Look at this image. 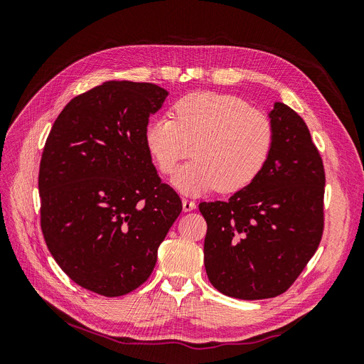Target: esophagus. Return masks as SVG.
Wrapping results in <instances>:
<instances>
[{"instance_id": "esophagus-1", "label": "esophagus", "mask_w": 364, "mask_h": 364, "mask_svg": "<svg viewBox=\"0 0 364 364\" xmlns=\"http://www.w3.org/2000/svg\"><path fill=\"white\" fill-rule=\"evenodd\" d=\"M182 209H183V213L193 211V209H196V202L188 200V199H183V200H182Z\"/></svg>"}]
</instances>
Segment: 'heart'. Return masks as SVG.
<instances>
[{"label":"heart","mask_w":364,"mask_h":364,"mask_svg":"<svg viewBox=\"0 0 364 364\" xmlns=\"http://www.w3.org/2000/svg\"><path fill=\"white\" fill-rule=\"evenodd\" d=\"M174 119L155 115L144 130L150 156L164 174L190 155L194 159L171 178L182 194L197 196L218 188L235 193L258 178L274 142L270 118L238 97L194 92L173 107Z\"/></svg>","instance_id":"1"}]
</instances>
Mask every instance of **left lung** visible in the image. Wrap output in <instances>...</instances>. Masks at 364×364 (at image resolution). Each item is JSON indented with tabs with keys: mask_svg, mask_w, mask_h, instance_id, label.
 Wrapping results in <instances>:
<instances>
[{
	"mask_svg": "<svg viewBox=\"0 0 364 364\" xmlns=\"http://www.w3.org/2000/svg\"><path fill=\"white\" fill-rule=\"evenodd\" d=\"M274 142L258 178L228 202H202L205 269L235 299L282 294L299 277L323 232L325 171L305 121L287 105L269 111Z\"/></svg>",
	"mask_w": 364,
	"mask_h": 364,
	"instance_id": "1",
	"label": "left lung"
}]
</instances>
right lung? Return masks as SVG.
<instances>
[{"label": "right lung", "mask_w": 364, "mask_h": 364, "mask_svg": "<svg viewBox=\"0 0 364 364\" xmlns=\"http://www.w3.org/2000/svg\"><path fill=\"white\" fill-rule=\"evenodd\" d=\"M168 92L105 82L54 121L39 168L41 228L53 258L80 287L107 297L146 282L182 211L144 142Z\"/></svg>", "instance_id": "1"}]
</instances>
